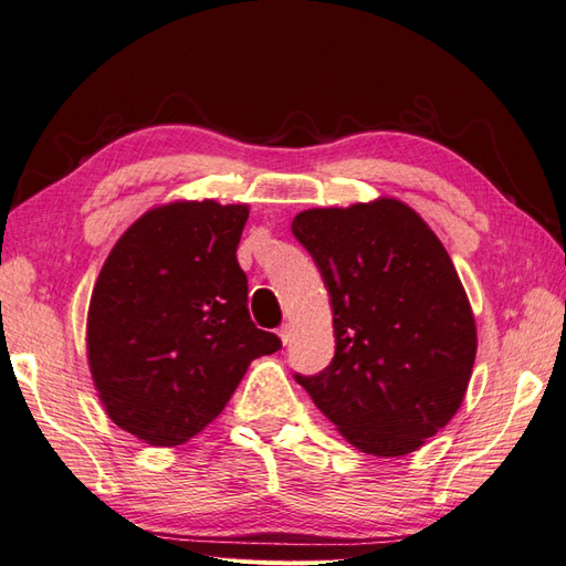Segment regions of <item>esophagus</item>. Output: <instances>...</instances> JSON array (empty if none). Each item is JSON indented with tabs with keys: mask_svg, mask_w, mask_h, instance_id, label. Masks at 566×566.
<instances>
[{
	"mask_svg": "<svg viewBox=\"0 0 566 566\" xmlns=\"http://www.w3.org/2000/svg\"><path fill=\"white\" fill-rule=\"evenodd\" d=\"M279 337H281L283 345H287L290 337H293V328H290V323H283V325H281V328H279Z\"/></svg>",
	"mask_w": 566,
	"mask_h": 566,
	"instance_id": "obj_1",
	"label": "esophagus"
}]
</instances>
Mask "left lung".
Here are the masks:
<instances>
[{
	"label": "left lung",
	"mask_w": 566,
	"mask_h": 566,
	"mask_svg": "<svg viewBox=\"0 0 566 566\" xmlns=\"http://www.w3.org/2000/svg\"><path fill=\"white\" fill-rule=\"evenodd\" d=\"M331 293L335 356L295 380L352 447L418 451L465 399L476 325L447 248L401 200L293 219Z\"/></svg>",
	"instance_id": "1"
}]
</instances>
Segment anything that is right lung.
<instances>
[{
    "label": "right lung",
    "instance_id": "1",
    "mask_svg": "<svg viewBox=\"0 0 566 566\" xmlns=\"http://www.w3.org/2000/svg\"><path fill=\"white\" fill-rule=\"evenodd\" d=\"M248 205L181 200L146 212L101 269L87 316L92 378L108 418L150 447L205 430L252 358L281 349L248 312L235 250Z\"/></svg>",
    "mask_w": 566,
    "mask_h": 566
}]
</instances>
